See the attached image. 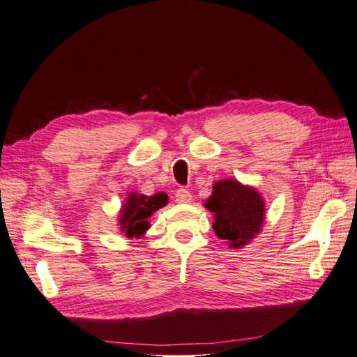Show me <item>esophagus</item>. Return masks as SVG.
I'll use <instances>...</instances> for the list:
<instances>
[{"mask_svg": "<svg viewBox=\"0 0 357 357\" xmlns=\"http://www.w3.org/2000/svg\"><path fill=\"white\" fill-rule=\"evenodd\" d=\"M176 201H177V202H181V204H189V202L192 201L190 192H189L188 189L180 188V189L176 192Z\"/></svg>", "mask_w": 357, "mask_h": 357, "instance_id": "34e87169", "label": "esophagus"}]
</instances>
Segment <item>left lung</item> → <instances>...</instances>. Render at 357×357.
I'll use <instances>...</instances> for the list:
<instances>
[{"instance_id": "1", "label": "left lung", "mask_w": 357, "mask_h": 357, "mask_svg": "<svg viewBox=\"0 0 357 357\" xmlns=\"http://www.w3.org/2000/svg\"><path fill=\"white\" fill-rule=\"evenodd\" d=\"M204 205L214 218V234L229 248L247 245L262 231L265 201L253 186L234 178L219 180L213 185L211 197Z\"/></svg>"}]
</instances>
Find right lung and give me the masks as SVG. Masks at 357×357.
<instances>
[{"label":"right lung","mask_w":357,"mask_h":357,"mask_svg":"<svg viewBox=\"0 0 357 357\" xmlns=\"http://www.w3.org/2000/svg\"><path fill=\"white\" fill-rule=\"evenodd\" d=\"M168 202L167 193L158 192L152 197L142 195L137 192H129L122 208L117 215V225L126 238H143L150 228L149 219L159 208L165 207Z\"/></svg>","instance_id":"obj_1"}]
</instances>
